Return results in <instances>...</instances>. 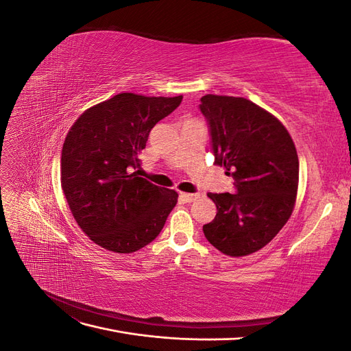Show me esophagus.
<instances>
[{
    "mask_svg": "<svg viewBox=\"0 0 351 351\" xmlns=\"http://www.w3.org/2000/svg\"><path fill=\"white\" fill-rule=\"evenodd\" d=\"M180 196H182V199L186 202H195L196 199L200 197V193H182Z\"/></svg>",
    "mask_w": 351,
    "mask_h": 351,
    "instance_id": "34e87169",
    "label": "esophagus"
}]
</instances>
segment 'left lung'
<instances>
[{
  "instance_id": "obj_1",
  "label": "left lung",
  "mask_w": 351,
  "mask_h": 351,
  "mask_svg": "<svg viewBox=\"0 0 351 351\" xmlns=\"http://www.w3.org/2000/svg\"><path fill=\"white\" fill-rule=\"evenodd\" d=\"M199 108L214 164L234 180V195H208L217 215L204 234L224 254L246 256L267 246L291 215L299 186L295 146L285 127L249 99L205 95Z\"/></svg>"
}]
</instances>
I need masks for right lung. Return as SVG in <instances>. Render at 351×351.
Listing matches in <instances>:
<instances>
[{"label": "right lung", "instance_id": "add662e5", "mask_svg": "<svg viewBox=\"0 0 351 351\" xmlns=\"http://www.w3.org/2000/svg\"><path fill=\"white\" fill-rule=\"evenodd\" d=\"M183 97L119 93L84 111L61 152V187L79 227L101 247L132 253L154 241L177 192L139 177V154L154 125Z\"/></svg>", "mask_w": 351, "mask_h": 351}]
</instances>
